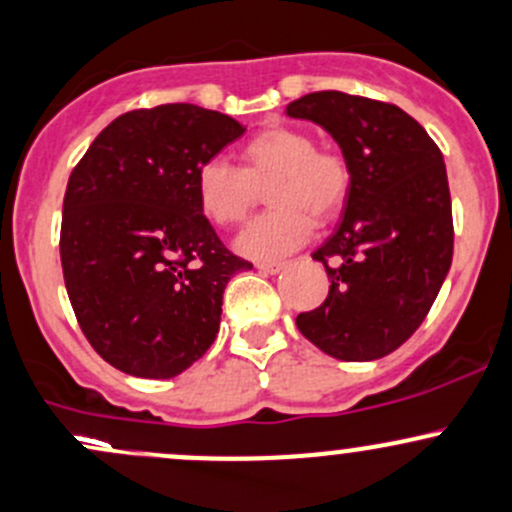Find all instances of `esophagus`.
<instances>
[{
    "label": "esophagus",
    "mask_w": 512,
    "mask_h": 512,
    "mask_svg": "<svg viewBox=\"0 0 512 512\" xmlns=\"http://www.w3.org/2000/svg\"><path fill=\"white\" fill-rule=\"evenodd\" d=\"M256 268L258 271H263V273H278L283 268V263L281 261H268V263H256Z\"/></svg>",
    "instance_id": "34e87169"
}]
</instances>
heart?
Masks as SVG:
<instances>
[{"label":"heart","instance_id":"heart-1","mask_svg":"<svg viewBox=\"0 0 512 512\" xmlns=\"http://www.w3.org/2000/svg\"><path fill=\"white\" fill-rule=\"evenodd\" d=\"M268 183L273 209L234 239V249L254 261L291 254L308 241L313 219L318 224L331 221L346 201L351 171L341 154L316 149L306 131L266 126L241 146V169L221 156L196 169V204L211 224L236 226L249 216L258 189Z\"/></svg>","mask_w":512,"mask_h":512}]
</instances>
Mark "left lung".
Returning <instances> with one entry per match:
<instances>
[{
  "label": "left lung",
  "mask_w": 512,
  "mask_h": 512,
  "mask_svg": "<svg viewBox=\"0 0 512 512\" xmlns=\"http://www.w3.org/2000/svg\"><path fill=\"white\" fill-rule=\"evenodd\" d=\"M286 116L328 131L351 171L343 219L313 251L331 288L296 326L331 358L376 361L416 333L453 261L443 154L413 116L366 96L313 91Z\"/></svg>",
  "instance_id": "1"
}]
</instances>
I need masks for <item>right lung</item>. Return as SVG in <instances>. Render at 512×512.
<instances>
[{
	"mask_svg": "<svg viewBox=\"0 0 512 512\" xmlns=\"http://www.w3.org/2000/svg\"><path fill=\"white\" fill-rule=\"evenodd\" d=\"M219 111L164 104L121 114L72 171L62 268L94 351L136 378H174L221 323L234 256L196 204V169L244 134Z\"/></svg>",
	"mask_w": 512,
	"mask_h": 512,
	"instance_id": "obj_1",
	"label": "right lung"
}]
</instances>
